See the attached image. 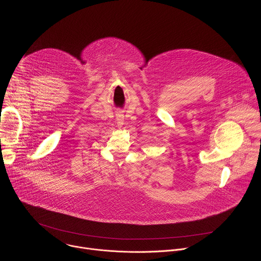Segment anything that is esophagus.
Here are the masks:
<instances>
[{
  "label": "esophagus",
  "instance_id": "obj_1",
  "mask_svg": "<svg viewBox=\"0 0 261 261\" xmlns=\"http://www.w3.org/2000/svg\"><path fill=\"white\" fill-rule=\"evenodd\" d=\"M116 121H117V125H118L119 128H122L124 126V116L121 113L117 114Z\"/></svg>",
  "mask_w": 261,
  "mask_h": 261
}]
</instances>
